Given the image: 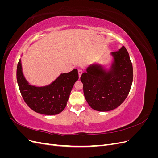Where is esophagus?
Here are the masks:
<instances>
[{"label": "esophagus", "instance_id": "34e87169", "mask_svg": "<svg viewBox=\"0 0 158 158\" xmlns=\"http://www.w3.org/2000/svg\"><path fill=\"white\" fill-rule=\"evenodd\" d=\"M78 75H79V78H80L81 75H82V69H78Z\"/></svg>", "mask_w": 158, "mask_h": 158}]
</instances>
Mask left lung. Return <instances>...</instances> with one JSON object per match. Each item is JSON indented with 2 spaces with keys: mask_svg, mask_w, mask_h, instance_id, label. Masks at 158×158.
<instances>
[{
  "mask_svg": "<svg viewBox=\"0 0 158 158\" xmlns=\"http://www.w3.org/2000/svg\"><path fill=\"white\" fill-rule=\"evenodd\" d=\"M111 55L113 60L109 69L95 63L80 77L85 100L98 111L118 107L127 98L132 83V64L125 47L123 46Z\"/></svg>",
  "mask_w": 158,
  "mask_h": 158,
  "instance_id": "obj_1",
  "label": "left lung"
}]
</instances>
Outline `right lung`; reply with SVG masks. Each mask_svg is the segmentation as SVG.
<instances>
[{
    "label": "right lung",
    "mask_w": 158,
    "mask_h": 158,
    "mask_svg": "<svg viewBox=\"0 0 158 158\" xmlns=\"http://www.w3.org/2000/svg\"><path fill=\"white\" fill-rule=\"evenodd\" d=\"M16 78L23 100L33 111L54 115L65 108L73 85L78 80V73L77 69H74L70 73L60 74L49 85L35 86L30 85L25 78L20 59L17 66Z\"/></svg>",
    "instance_id": "1"
}]
</instances>
